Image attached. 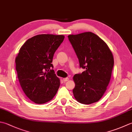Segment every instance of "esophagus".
Here are the masks:
<instances>
[{
    "label": "esophagus",
    "mask_w": 132,
    "mask_h": 132,
    "mask_svg": "<svg viewBox=\"0 0 132 132\" xmlns=\"http://www.w3.org/2000/svg\"><path fill=\"white\" fill-rule=\"evenodd\" d=\"M69 78H63V81L64 82H66V81H69Z\"/></svg>",
    "instance_id": "34e87169"
}]
</instances>
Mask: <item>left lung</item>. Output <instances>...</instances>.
<instances>
[{
	"mask_svg": "<svg viewBox=\"0 0 132 132\" xmlns=\"http://www.w3.org/2000/svg\"><path fill=\"white\" fill-rule=\"evenodd\" d=\"M69 39L85 69L74 75L73 93L81 104H91L101 98L107 89L114 66L112 51L102 39L92 32L69 35Z\"/></svg>",
	"mask_w": 132,
	"mask_h": 132,
	"instance_id": "obj_1",
	"label": "left lung"
}]
</instances>
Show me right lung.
Returning <instances> with one entry per match:
<instances>
[{"label":"right lung","mask_w":132,"mask_h":132,"mask_svg":"<svg viewBox=\"0 0 132 132\" xmlns=\"http://www.w3.org/2000/svg\"><path fill=\"white\" fill-rule=\"evenodd\" d=\"M64 38L63 35H35L23 44L15 58L20 86L35 104L50 101L60 86V79L51 68L54 54Z\"/></svg>","instance_id":"1"}]
</instances>
